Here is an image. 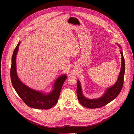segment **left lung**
I'll list each match as a JSON object with an SVG mask.
<instances>
[{"label":"left lung","mask_w":134,"mask_h":134,"mask_svg":"<svg viewBox=\"0 0 134 134\" xmlns=\"http://www.w3.org/2000/svg\"><path fill=\"white\" fill-rule=\"evenodd\" d=\"M116 44L120 48V53L121 55V66L117 81L114 85L106 89L102 97L97 99H91L86 98L83 95L81 82L79 80H77V86L76 91H77L78 100L82 106L90 109L102 107L116 98L120 93L124 83L125 64L121 47L119 44Z\"/></svg>","instance_id":"left-lung-1"}]
</instances>
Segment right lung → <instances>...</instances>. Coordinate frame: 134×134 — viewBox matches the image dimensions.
<instances>
[{"label": "right lung", "instance_id": "obj_1", "mask_svg": "<svg viewBox=\"0 0 134 134\" xmlns=\"http://www.w3.org/2000/svg\"><path fill=\"white\" fill-rule=\"evenodd\" d=\"M21 42L15 48L12 58L10 79L13 87L24 102L29 107L37 109H49L57 103L63 85L67 78L63 74L56 79L53 88L49 93L33 90L24 84L18 78L16 70V55Z\"/></svg>", "mask_w": 134, "mask_h": 134}]
</instances>
